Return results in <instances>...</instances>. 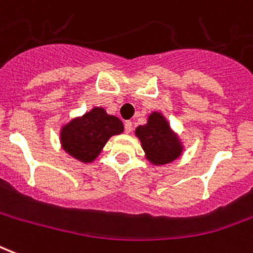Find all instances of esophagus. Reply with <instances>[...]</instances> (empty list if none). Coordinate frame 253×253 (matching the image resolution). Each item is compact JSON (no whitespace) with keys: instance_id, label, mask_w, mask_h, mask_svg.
Here are the masks:
<instances>
[{"instance_id":"obj_1","label":"esophagus","mask_w":253,"mask_h":253,"mask_svg":"<svg viewBox=\"0 0 253 253\" xmlns=\"http://www.w3.org/2000/svg\"><path fill=\"white\" fill-rule=\"evenodd\" d=\"M124 126H125V132H126V133H130L132 129H133V124H132V121H125Z\"/></svg>"}]
</instances>
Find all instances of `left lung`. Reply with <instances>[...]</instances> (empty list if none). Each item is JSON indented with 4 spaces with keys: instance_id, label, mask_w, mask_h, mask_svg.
I'll list each match as a JSON object with an SVG mask.
<instances>
[{
    "instance_id": "8db88e82",
    "label": "left lung",
    "mask_w": 253,
    "mask_h": 253,
    "mask_svg": "<svg viewBox=\"0 0 253 253\" xmlns=\"http://www.w3.org/2000/svg\"><path fill=\"white\" fill-rule=\"evenodd\" d=\"M136 136L140 139L146 158L152 165H166L177 159L182 152V146L166 118L158 112L148 116L146 125L136 128Z\"/></svg>"
}]
</instances>
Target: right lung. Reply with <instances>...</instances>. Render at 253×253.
<instances>
[{"instance_id":"1","label":"right lung","mask_w":253,"mask_h":253,"mask_svg":"<svg viewBox=\"0 0 253 253\" xmlns=\"http://www.w3.org/2000/svg\"><path fill=\"white\" fill-rule=\"evenodd\" d=\"M123 130L121 120L109 116L102 107H94L83 117L62 126L61 144L71 157L88 164L99 155L112 136L120 135Z\"/></svg>"}]
</instances>
